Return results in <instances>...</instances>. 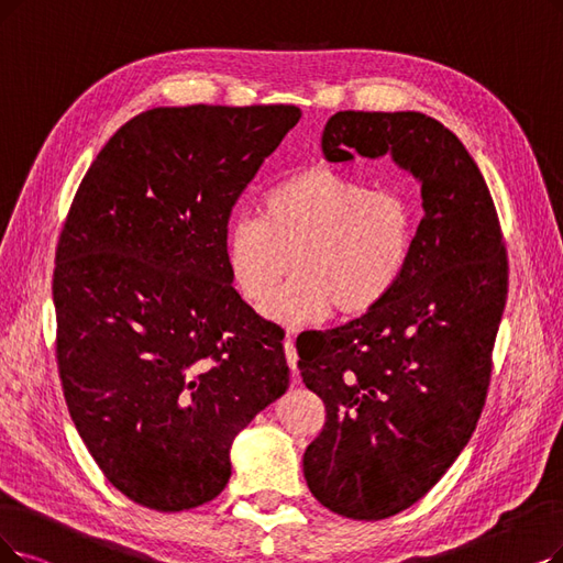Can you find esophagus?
<instances>
[{"label": "esophagus", "mask_w": 563, "mask_h": 563, "mask_svg": "<svg viewBox=\"0 0 563 563\" xmlns=\"http://www.w3.org/2000/svg\"><path fill=\"white\" fill-rule=\"evenodd\" d=\"M284 351H286L288 367H290V372H294V376H296V372H298V351H296V344H294V334H286Z\"/></svg>", "instance_id": "1"}]
</instances>
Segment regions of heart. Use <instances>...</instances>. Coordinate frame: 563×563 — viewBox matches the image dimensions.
Returning <instances> with one entry per match:
<instances>
[{"instance_id": "b5f03b06", "label": "heart", "mask_w": 563, "mask_h": 563, "mask_svg": "<svg viewBox=\"0 0 563 563\" xmlns=\"http://www.w3.org/2000/svg\"><path fill=\"white\" fill-rule=\"evenodd\" d=\"M416 198L397 187L317 166L277 183L261 217L229 223L223 258L238 294L261 307L290 264L297 275L267 302L273 321L302 328L332 311L360 317L384 302L407 275L418 238Z\"/></svg>"}]
</instances>
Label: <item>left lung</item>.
<instances>
[{"label":"left lung","instance_id":"left-lung-1","mask_svg":"<svg viewBox=\"0 0 563 563\" xmlns=\"http://www.w3.org/2000/svg\"><path fill=\"white\" fill-rule=\"evenodd\" d=\"M321 150L332 164L390 154L420 183L424 217L399 286L296 344L305 386L325 404L302 460L311 494L351 520H386L422 499L476 430L508 294L506 246L476 162L434 118L342 110Z\"/></svg>","mask_w":563,"mask_h":563}]
</instances>
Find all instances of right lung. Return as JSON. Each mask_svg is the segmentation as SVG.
<instances>
[{
    "mask_svg": "<svg viewBox=\"0 0 563 563\" xmlns=\"http://www.w3.org/2000/svg\"><path fill=\"white\" fill-rule=\"evenodd\" d=\"M296 106L152 108L85 173L53 275L57 369L89 455L124 497L214 499L231 445L288 388L284 332L223 258L229 217Z\"/></svg>",
    "mask_w": 563,
    "mask_h": 563,
    "instance_id": "add662e5",
    "label": "right lung"
}]
</instances>
